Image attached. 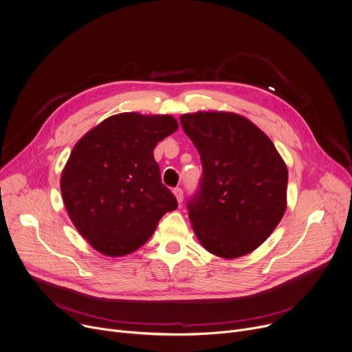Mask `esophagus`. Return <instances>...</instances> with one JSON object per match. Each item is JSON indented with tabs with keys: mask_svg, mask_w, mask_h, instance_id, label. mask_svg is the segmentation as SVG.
I'll use <instances>...</instances> for the list:
<instances>
[{
	"mask_svg": "<svg viewBox=\"0 0 352 352\" xmlns=\"http://www.w3.org/2000/svg\"><path fill=\"white\" fill-rule=\"evenodd\" d=\"M173 192H174L175 198H177V201H178V204H181V202L184 201V190H182V188H179V186L174 188Z\"/></svg>",
	"mask_w": 352,
	"mask_h": 352,
	"instance_id": "obj_1",
	"label": "esophagus"
}]
</instances>
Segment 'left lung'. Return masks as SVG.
Here are the masks:
<instances>
[{"instance_id": "8db88e82", "label": "left lung", "mask_w": 352, "mask_h": 352, "mask_svg": "<svg viewBox=\"0 0 352 352\" xmlns=\"http://www.w3.org/2000/svg\"><path fill=\"white\" fill-rule=\"evenodd\" d=\"M202 162L186 204L201 244L221 258L260 247L286 209L287 168L270 138L241 115L197 112L179 118Z\"/></svg>"}]
</instances>
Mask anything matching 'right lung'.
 I'll return each instance as SVG.
<instances>
[{
	"label": "right lung",
	"instance_id": "right-lung-1",
	"mask_svg": "<svg viewBox=\"0 0 352 352\" xmlns=\"http://www.w3.org/2000/svg\"><path fill=\"white\" fill-rule=\"evenodd\" d=\"M178 129L171 115H113L84 135L61 173L63 202L80 234L120 257L142 247L178 204L162 182L154 147Z\"/></svg>",
	"mask_w": 352,
	"mask_h": 352
}]
</instances>
